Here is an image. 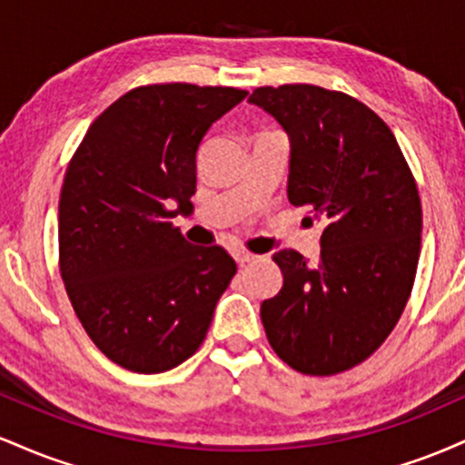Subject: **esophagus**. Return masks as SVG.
Listing matches in <instances>:
<instances>
[{
	"label": "esophagus",
	"instance_id": "obj_1",
	"mask_svg": "<svg viewBox=\"0 0 465 465\" xmlns=\"http://www.w3.org/2000/svg\"><path fill=\"white\" fill-rule=\"evenodd\" d=\"M233 258H236L238 264H247V262H253L258 255L249 253V251H244V249H236V251H233Z\"/></svg>",
	"mask_w": 465,
	"mask_h": 465
}]
</instances>
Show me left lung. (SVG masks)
Returning <instances> with one entry per match:
<instances>
[{"label": "left lung", "instance_id": "1", "mask_svg": "<svg viewBox=\"0 0 465 465\" xmlns=\"http://www.w3.org/2000/svg\"><path fill=\"white\" fill-rule=\"evenodd\" d=\"M249 103L291 140L288 201L323 225L322 258L275 251L284 284L260 306L271 348L292 370L332 376L385 343L407 306L421 205L396 137L370 106L314 84L260 87Z\"/></svg>", "mask_w": 465, "mask_h": 465}]
</instances>
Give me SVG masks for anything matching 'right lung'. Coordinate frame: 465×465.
<instances>
[{
  "label": "right lung",
  "instance_id": "1",
  "mask_svg": "<svg viewBox=\"0 0 465 465\" xmlns=\"http://www.w3.org/2000/svg\"><path fill=\"white\" fill-rule=\"evenodd\" d=\"M244 98L233 87H137L95 117L67 165L61 277L84 332L124 370L188 361L236 275L225 249L194 247L170 221L192 207L205 133Z\"/></svg>",
  "mask_w": 465,
  "mask_h": 465
}]
</instances>
